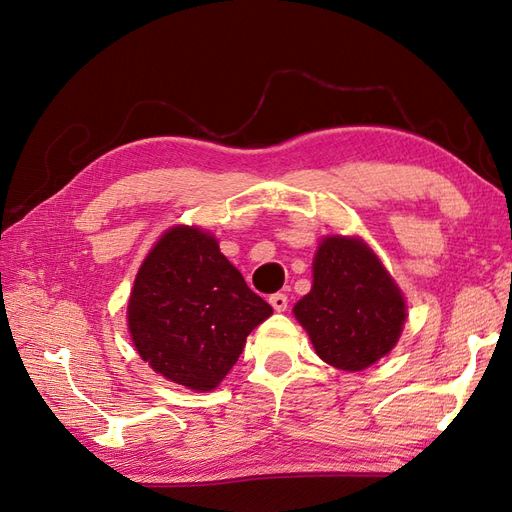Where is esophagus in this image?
Here are the masks:
<instances>
[{"mask_svg":"<svg viewBox=\"0 0 512 512\" xmlns=\"http://www.w3.org/2000/svg\"><path fill=\"white\" fill-rule=\"evenodd\" d=\"M269 303L273 305L275 312H286V309H288V297H286L284 292H275V294H271V297H269Z\"/></svg>","mask_w":512,"mask_h":512,"instance_id":"esophagus-1","label":"esophagus"}]
</instances>
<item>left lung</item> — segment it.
<instances>
[{"label": "left lung", "instance_id": "1", "mask_svg": "<svg viewBox=\"0 0 512 512\" xmlns=\"http://www.w3.org/2000/svg\"><path fill=\"white\" fill-rule=\"evenodd\" d=\"M292 312L324 363L361 371L395 348L406 301L363 239L333 235L320 241L312 290Z\"/></svg>", "mask_w": 512, "mask_h": 512}]
</instances>
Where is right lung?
I'll list each match as a JSON object with an SVG mask.
<instances>
[{"label": "right lung", "instance_id": "obj_1", "mask_svg": "<svg viewBox=\"0 0 512 512\" xmlns=\"http://www.w3.org/2000/svg\"><path fill=\"white\" fill-rule=\"evenodd\" d=\"M273 314L194 226L168 228L136 273L128 329L141 359L166 380L213 391L243 352L245 339Z\"/></svg>", "mask_w": 512, "mask_h": 512}]
</instances>
